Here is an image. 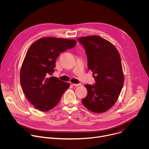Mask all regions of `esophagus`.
<instances>
[{"mask_svg":"<svg viewBox=\"0 0 149 149\" xmlns=\"http://www.w3.org/2000/svg\"><path fill=\"white\" fill-rule=\"evenodd\" d=\"M72 85L73 86H74V87H77V86H80V84H72Z\"/></svg>","mask_w":149,"mask_h":149,"instance_id":"obj_1","label":"esophagus"}]
</instances>
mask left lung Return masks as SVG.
<instances>
[{
  "mask_svg": "<svg viewBox=\"0 0 149 149\" xmlns=\"http://www.w3.org/2000/svg\"><path fill=\"white\" fill-rule=\"evenodd\" d=\"M78 40L86 49L88 68L95 81L94 85H84L88 93L82 102L92 112H105L114 105L123 86L120 54L110 42L97 35L78 38Z\"/></svg>",
  "mask_w": 149,
  "mask_h": 149,
  "instance_id": "left-lung-1",
  "label": "left lung"
}]
</instances>
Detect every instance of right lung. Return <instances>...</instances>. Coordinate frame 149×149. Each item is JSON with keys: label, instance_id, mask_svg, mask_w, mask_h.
<instances>
[{"label": "right lung", "instance_id": "obj_1", "mask_svg": "<svg viewBox=\"0 0 149 149\" xmlns=\"http://www.w3.org/2000/svg\"><path fill=\"white\" fill-rule=\"evenodd\" d=\"M76 44L74 39L45 37L36 40L29 48L20 69V81L26 97L39 111L54 108L70 87L69 82L50 75L55 71L59 54Z\"/></svg>", "mask_w": 149, "mask_h": 149}]
</instances>
